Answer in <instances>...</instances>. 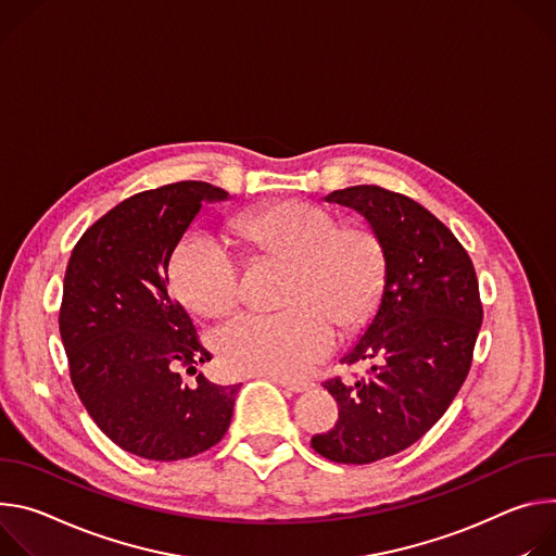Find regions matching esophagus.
Instances as JSON below:
<instances>
[{
  "label": "esophagus",
  "instance_id": "1",
  "mask_svg": "<svg viewBox=\"0 0 556 556\" xmlns=\"http://www.w3.org/2000/svg\"><path fill=\"white\" fill-rule=\"evenodd\" d=\"M276 384H280L282 389L287 391H293V393H302L306 389H312V382H300V380H287V378H271Z\"/></svg>",
  "mask_w": 556,
  "mask_h": 556
}]
</instances>
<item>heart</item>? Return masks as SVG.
Listing matches in <instances>:
<instances>
[{
  "label": "heart",
  "mask_w": 556,
  "mask_h": 556,
  "mask_svg": "<svg viewBox=\"0 0 556 556\" xmlns=\"http://www.w3.org/2000/svg\"><path fill=\"white\" fill-rule=\"evenodd\" d=\"M229 236L252 261L287 263L280 314H247L216 336L231 374L298 378L374 316L387 280V250L374 225L340 220L320 205L282 201L231 218ZM176 295L203 318L229 316L240 300L236 265L207 238H185L172 254Z\"/></svg>",
  "instance_id": "1"
}]
</instances>
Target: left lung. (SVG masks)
I'll return each instance as SVG.
<instances>
[{
  "mask_svg": "<svg viewBox=\"0 0 556 556\" xmlns=\"http://www.w3.org/2000/svg\"><path fill=\"white\" fill-rule=\"evenodd\" d=\"M327 201L364 214L387 250L380 309L342 357L378 364L353 384H323L340 413L312 438L318 455L362 466L408 448L446 413L470 371L483 309L470 256L417 201L378 185L336 190Z\"/></svg>",
  "mask_w": 556,
  "mask_h": 556,
  "instance_id": "1",
  "label": "left lung"
}]
</instances>
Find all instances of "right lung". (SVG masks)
<instances>
[{
  "mask_svg": "<svg viewBox=\"0 0 556 556\" xmlns=\"http://www.w3.org/2000/svg\"><path fill=\"white\" fill-rule=\"evenodd\" d=\"M223 199L203 180L139 192L86 229L66 267L59 331L73 387L103 433L143 459L205 453L231 421L240 384L197 374L212 353L167 291L178 240L205 201Z\"/></svg>",
  "mask_w": 556,
  "mask_h": 556,
  "instance_id": "right-lung-1",
  "label": "right lung"
}]
</instances>
